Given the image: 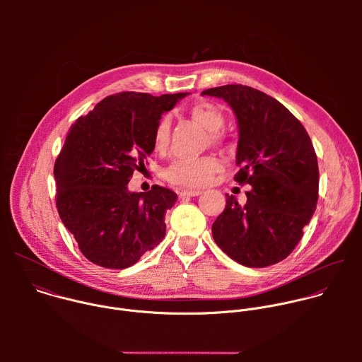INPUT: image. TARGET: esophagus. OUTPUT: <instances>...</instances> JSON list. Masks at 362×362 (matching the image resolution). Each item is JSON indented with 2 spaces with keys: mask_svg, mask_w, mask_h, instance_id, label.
Instances as JSON below:
<instances>
[{
  "mask_svg": "<svg viewBox=\"0 0 362 362\" xmlns=\"http://www.w3.org/2000/svg\"><path fill=\"white\" fill-rule=\"evenodd\" d=\"M202 192L200 190H194V189H182L180 192H179V196L180 197H185V196H199Z\"/></svg>",
  "mask_w": 362,
  "mask_h": 362,
  "instance_id": "34e87169",
  "label": "esophagus"
}]
</instances>
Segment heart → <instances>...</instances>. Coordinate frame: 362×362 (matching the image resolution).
I'll return each instance as SVG.
<instances>
[{
  "mask_svg": "<svg viewBox=\"0 0 362 362\" xmlns=\"http://www.w3.org/2000/svg\"><path fill=\"white\" fill-rule=\"evenodd\" d=\"M192 119L209 130V137L214 144L223 141V134L219 132L225 126V115L214 103L200 101L189 110ZM170 140V119L163 116L159 119L153 133V143L156 150H166ZM222 169V163L215 156H202L197 159H176L166 169V179L177 186L197 189L208 185L211 179Z\"/></svg>",
  "mask_w": 362,
  "mask_h": 362,
  "instance_id": "b5f03b06",
  "label": "heart"
}]
</instances>
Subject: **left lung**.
I'll return each instance as SVG.
<instances>
[{
	"label": "left lung",
	"mask_w": 362,
	"mask_h": 362,
	"mask_svg": "<svg viewBox=\"0 0 362 362\" xmlns=\"http://www.w3.org/2000/svg\"><path fill=\"white\" fill-rule=\"evenodd\" d=\"M202 94L223 98L235 112L239 172L233 179L249 185L245 206L226 194L214 239L240 265H275L296 247L317 209L320 170L311 137L276 98L249 86L226 84Z\"/></svg>",
	"instance_id": "1"
}]
</instances>
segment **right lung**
I'll return each mask as SVG.
<instances>
[{
	"instance_id": "right-lung-1",
	"label": "right lung",
	"mask_w": 362,
	"mask_h": 362,
	"mask_svg": "<svg viewBox=\"0 0 362 362\" xmlns=\"http://www.w3.org/2000/svg\"><path fill=\"white\" fill-rule=\"evenodd\" d=\"M185 95L116 93L69 129L54 163L56 206L90 262L124 269L165 238V215L177 194L158 185L130 193L127 183L154 148L162 113Z\"/></svg>"
}]
</instances>
